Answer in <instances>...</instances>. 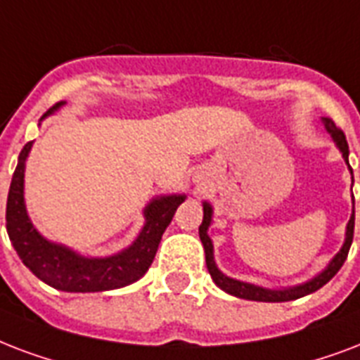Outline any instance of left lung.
<instances>
[{
    "label": "left lung",
    "mask_w": 360,
    "mask_h": 360,
    "mask_svg": "<svg viewBox=\"0 0 360 360\" xmlns=\"http://www.w3.org/2000/svg\"><path fill=\"white\" fill-rule=\"evenodd\" d=\"M325 129L330 135V139L336 144V148L340 150V154L344 158V161L347 163V169L351 172V178H353V169L349 167V146H347V141H345V135L342 131L334 125L333 120L321 118ZM202 224L199 227V236L200 242H202V248H205V255H206V269L210 272L212 280L214 283L225 291V293L233 295V297H238V299H246V300H257V302H287V300H295L300 299V297H306V295L314 293L317 289H321L327 281H330L334 278V274L342 269V264L345 263L347 259V253H349L351 242H353V231H355V200H353V210H351V218L345 225V238L344 244L340 248V252L334 255L325 269L316 274L314 278H310L308 281H302L299 285L293 287H281V289H270V287L263 285H255V283H250V281H242L236 280V278H231V276L224 274L221 270L218 269L216 264V259H214V244H212V238L208 236V229L212 225V218H214V208L208 200L202 202Z\"/></svg>",
    "instance_id": "1"
}]
</instances>
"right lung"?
I'll return each instance as SVG.
<instances>
[{"mask_svg": "<svg viewBox=\"0 0 360 360\" xmlns=\"http://www.w3.org/2000/svg\"><path fill=\"white\" fill-rule=\"evenodd\" d=\"M63 105L65 103L60 101L56 107L50 108L49 112L43 114L41 122ZM32 146L33 142H27L18 155L15 174L11 180L5 216L7 235L22 263L46 285L65 293H99L120 289L141 280L154 261L161 236L172 221L178 206L186 200V195H155L144 206V225L129 246L107 257H88L75 252L73 248L44 238L33 225L24 197L26 161Z\"/></svg>", "mask_w": 360, "mask_h": 360, "instance_id": "add662e5", "label": "right lung"}]
</instances>
